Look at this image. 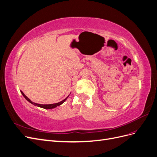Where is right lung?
Returning a JSON list of instances; mask_svg holds the SVG:
<instances>
[{"label":"right lung","mask_w":157,"mask_h":157,"mask_svg":"<svg viewBox=\"0 0 157 157\" xmlns=\"http://www.w3.org/2000/svg\"><path fill=\"white\" fill-rule=\"evenodd\" d=\"M21 94H22V95L23 96H24V98L27 99V100L29 101V102H30L31 103H32V104H33V105H36V106H37V107H42V108H43V109H53V108H55V107H56L57 106H59V105H61V104H62L63 102H65V101L66 100V99H67V98L69 97H67L65 99H63V101H60V102H59V103H54V104H48V105H42V104H39V103H34V102H32L30 99L28 98L25 95L23 94L21 91Z\"/></svg>","instance_id":"1"}]
</instances>
